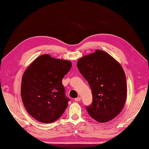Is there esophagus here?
Listing matches in <instances>:
<instances>
[{"label":"esophagus","instance_id":"34e87169","mask_svg":"<svg viewBox=\"0 0 149 149\" xmlns=\"http://www.w3.org/2000/svg\"><path fill=\"white\" fill-rule=\"evenodd\" d=\"M74 100L76 102H78V101H80L81 100V98L80 97H78V98H75L74 99Z\"/></svg>","mask_w":149,"mask_h":149}]
</instances>
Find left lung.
Here are the masks:
<instances>
[{
    "mask_svg": "<svg viewBox=\"0 0 149 149\" xmlns=\"http://www.w3.org/2000/svg\"><path fill=\"white\" fill-rule=\"evenodd\" d=\"M77 67L92 91L93 102L86 107L87 113L100 123L113 120L122 110L127 97L126 77L122 67L101 50L81 57Z\"/></svg>",
    "mask_w": 149,
    "mask_h": 149,
    "instance_id": "1",
    "label": "left lung"
}]
</instances>
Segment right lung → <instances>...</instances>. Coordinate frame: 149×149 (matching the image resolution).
I'll use <instances>...</instances> for the list:
<instances>
[{
  "label": "right lung",
  "instance_id": "obj_1",
  "mask_svg": "<svg viewBox=\"0 0 149 149\" xmlns=\"http://www.w3.org/2000/svg\"><path fill=\"white\" fill-rule=\"evenodd\" d=\"M69 60L42 54L24 72L21 97L28 113L42 123H52L64 113L69 99L65 95L62 78L70 70Z\"/></svg>",
  "mask_w": 149,
  "mask_h": 149
}]
</instances>
